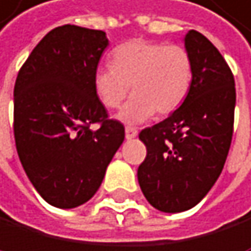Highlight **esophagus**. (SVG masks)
Returning <instances> with one entry per match:
<instances>
[{"label":"esophagus","mask_w":251,"mask_h":251,"mask_svg":"<svg viewBox=\"0 0 251 251\" xmlns=\"http://www.w3.org/2000/svg\"><path fill=\"white\" fill-rule=\"evenodd\" d=\"M125 134H126V139L128 140L134 139L137 136V128H134V126H126V129H125Z\"/></svg>","instance_id":"obj_1"}]
</instances>
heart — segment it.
<instances>
[{"label":"heart","mask_w":251,"mask_h":251,"mask_svg":"<svg viewBox=\"0 0 251 251\" xmlns=\"http://www.w3.org/2000/svg\"><path fill=\"white\" fill-rule=\"evenodd\" d=\"M194 78L192 56L181 45L162 42L129 40L112 52V65L95 72L94 87L104 107L119 109L129 94L120 119L126 123L144 122L153 114L169 115L183 104Z\"/></svg>","instance_id":"heart-1"}]
</instances>
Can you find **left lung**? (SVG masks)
I'll return each mask as SVG.
<instances>
[{
	"label": "left lung",
	"mask_w": 251,
	"mask_h": 251,
	"mask_svg": "<svg viewBox=\"0 0 251 251\" xmlns=\"http://www.w3.org/2000/svg\"><path fill=\"white\" fill-rule=\"evenodd\" d=\"M186 48L194 78L186 100L167 119L140 131L147 156L137 169L145 199L162 212L194 208L217 181L231 147L236 87L229 65L199 31Z\"/></svg>",
	"instance_id": "left-lung-1"
}]
</instances>
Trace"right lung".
I'll return each instance as SVG.
<instances>
[{"label": "right lung", "mask_w": 251, "mask_h": 251, "mask_svg": "<svg viewBox=\"0 0 251 251\" xmlns=\"http://www.w3.org/2000/svg\"><path fill=\"white\" fill-rule=\"evenodd\" d=\"M106 47L103 31L57 26L17 75V153L32 186L56 208H76L95 195L125 139V126L109 119L94 87Z\"/></svg>", "instance_id": "obj_1"}]
</instances>
